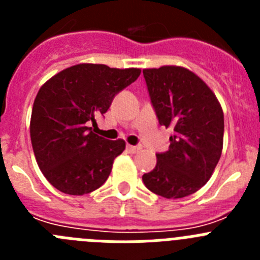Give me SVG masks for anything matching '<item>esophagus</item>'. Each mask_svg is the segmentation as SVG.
Returning <instances> with one entry per match:
<instances>
[{"mask_svg": "<svg viewBox=\"0 0 260 260\" xmlns=\"http://www.w3.org/2000/svg\"><path fill=\"white\" fill-rule=\"evenodd\" d=\"M126 150H127L128 153H135V152H138V151L141 150V147L130 146V144H128V146H126Z\"/></svg>", "mask_w": 260, "mask_h": 260, "instance_id": "esophagus-1", "label": "esophagus"}]
</instances>
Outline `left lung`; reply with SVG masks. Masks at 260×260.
Wrapping results in <instances>:
<instances>
[{
	"label": "left lung",
	"instance_id": "1",
	"mask_svg": "<svg viewBox=\"0 0 260 260\" xmlns=\"http://www.w3.org/2000/svg\"><path fill=\"white\" fill-rule=\"evenodd\" d=\"M158 123L171 127V146L156 153V167L142 180L168 199L183 198L207 182L219 162L224 114L215 93L199 77L180 66L143 70Z\"/></svg>",
	"mask_w": 260,
	"mask_h": 260
}]
</instances>
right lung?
<instances>
[{
  "label": "right lung",
  "instance_id": "1",
  "mask_svg": "<svg viewBox=\"0 0 260 260\" xmlns=\"http://www.w3.org/2000/svg\"><path fill=\"white\" fill-rule=\"evenodd\" d=\"M139 69H112L80 63L50 78L36 95L31 116V143L40 171L57 190L83 195L109 177L125 142L91 132L114 96L135 82Z\"/></svg>",
  "mask_w": 260,
  "mask_h": 260
}]
</instances>
